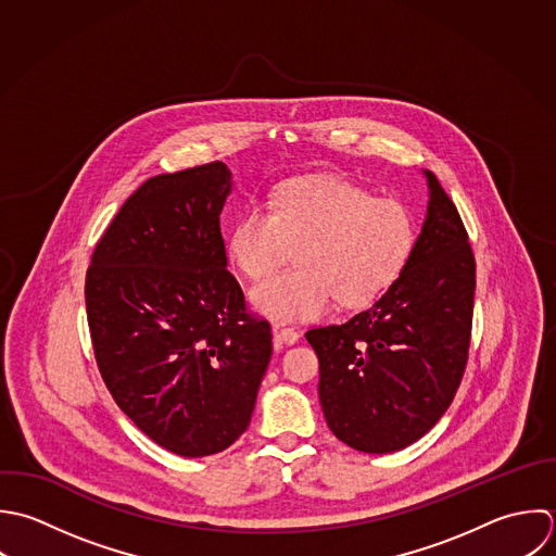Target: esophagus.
I'll return each instance as SVG.
<instances>
[{
	"mask_svg": "<svg viewBox=\"0 0 556 556\" xmlns=\"http://www.w3.org/2000/svg\"><path fill=\"white\" fill-rule=\"evenodd\" d=\"M273 338L277 344H296L299 342V331L292 329V327H286V325H273Z\"/></svg>",
	"mask_w": 556,
	"mask_h": 556,
	"instance_id": "obj_1",
	"label": "esophagus"
}]
</instances>
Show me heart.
<instances>
[{"label":"heart","mask_w":556,"mask_h":556,"mask_svg":"<svg viewBox=\"0 0 556 556\" xmlns=\"http://www.w3.org/2000/svg\"><path fill=\"white\" fill-rule=\"evenodd\" d=\"M416 244L409 207L336 175L286 181L268 207H247L229 229L227 253L249 279L290 260L296 268L253 286L251 305L275 323L320 318L336 299L364 307L403 273Z\"/></svg>","instance_id":"obj_1"}]
</instances>
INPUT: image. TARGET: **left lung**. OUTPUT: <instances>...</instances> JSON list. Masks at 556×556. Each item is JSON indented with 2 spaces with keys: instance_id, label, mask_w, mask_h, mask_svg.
Here are the masks:
<instances>
[{
  "instance_id": "left-lung-1",
  "label": "left lung",
  "mask_w": 556,
  "mask_h": 556,
  "mask_svg": "<svg viewBox=\"0 0 556 556\" xmlns=\"http://www.w3.org/2000/svg\"><path fill=\"white\" fill-rule=\"evenodd\" d=\"M429 205L407 266L344 325L305 333L320 362L325 420L346 446L386 455L429 433L462 383L477 264L462 216L431 170Z\"/></svg>"
}]
</instances>
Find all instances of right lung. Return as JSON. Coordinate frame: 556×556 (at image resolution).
<instances>
[{
	"label": "right lung",
	"instance_id": "obj_1",
	"mask_svg": "<svg viewBox=\"0 0 556 556\" xmlns=\"http://www.w3.org/2000/svg\"><path fill=\"white\" fill-rule=\"evenodd\" d=\"M231 170L210 162L147 179L86 273L94 359L123 414L179 457L229 448L249 427L273 355L227 270L220 212Z\"/></svg>",
	"mask_w": 556,
	"mask_h": 556
}]
</instances>
